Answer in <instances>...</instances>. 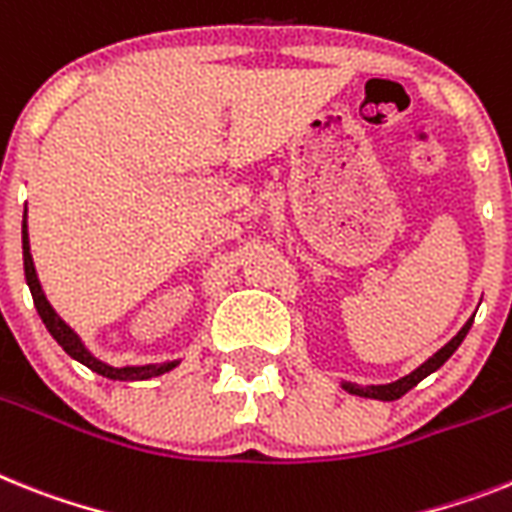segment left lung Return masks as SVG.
Returning a JSON list of instances; mask_svg holds the SVG:
<instances>
[{"label":"left lung","mask_w":512,"mask_h":512,"mask_svg":"<svg viewBox=\"0 0 512 512\" xmlns=\"http://www.w3.org/2000/svg\"><path fill=\"white\" fill-rule=\"evenodd\" d=\"M471 322H474V317L463 325L461 330H458V336L453 338V341H448L445 346H442L437 354H432L427 359V362L422 364V367H416L411 375L401 377V380H395V382H388V385H354V382H343V390H349L351 395H362V398H375V401H395V398H401V395L409 393L414 385H419V382L424 380L427 375H432L435 369H440L442 364L448 362L450 356H453V351L458 349L463 343V338H466L468 328H471Z\"/></svg>","instance_id":"1"}]
</instances>
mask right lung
I'll return each mask as SVG.
<instances>
[{"instance_id": "add662e5", "label": "right lung", "mask_w": 512, "mask_h": 512, "mask_svg": "<svg viewBox=\"0 0 512 512\" xmlns=\"http://www.w3.org/2000/svg\"><path fill=\"white\" fill-rule=\"evenodd\" d=\"M23 265H25V281H28V289L30 294H33V304H36L38 315H41V320H44L46 330H49L51 336H54V341L62 346L67 354L75 359V362L85 364L88 369H93L96 375H103L109 377V380H150V377H158V375H166V372H171V369L179 364V359L176 362H163V364H143V367H111V364L101 362V359H96V356L90 354L88 349H85V343L80 341V336H77L75 330L67 325V322L62 320V317L54 312V307L49 304V299H46L44 289H41V281H38L36 276V265H33V257H30V242H28V208H25V216H23Z\"/></svg>"}]
</instances>
